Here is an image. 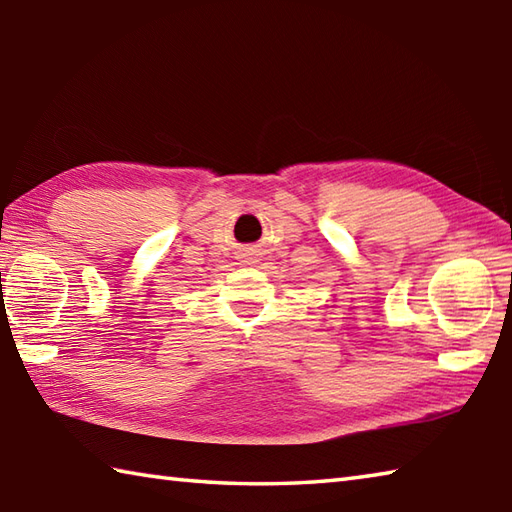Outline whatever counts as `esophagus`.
<instances>
[{
	"instance_id": "esophagus-1",
	"label": "esophagus",
	"mask_w": 512,
	"mask_h": 512,
	"mask_svg": "<svg viewBox=\"0 0 512 512\" xmlns=\"http://www.w3.org/2000/svg\"><path fill=\"white\" fill-rule=\"evenodd\" d=\"M246 255V262L250 264V262H253V253H244Z\"/></svg>"
}]
</instances>
